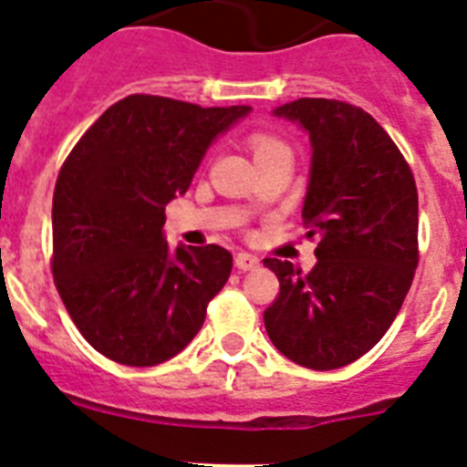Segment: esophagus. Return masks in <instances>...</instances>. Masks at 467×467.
<instances>
[{"label": "esophagus", "instance_id": "obj_1", "mask_svg": "<svg viewBox=\"0 0 467 467\" xmlns=\"http://www.w3.org/2000/svg\"><path fill=\"white\" fill-rule=\"evenodd\" d=\"M234 262H236V266L241 271H253L259 266V259L250 253H238L236 257H234Z\"/></svg>", "mask_w": 467, "mask_h": 467}]
</instances>
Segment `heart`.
<instances>
[{
	"mask_svg": "<svg viewBox=\"0 0 467 467\" xmlns=\"http://www.w3.org/2000/svg\"><path fill=\"white\" fill-rule=\"evenodd\" d=\"M250 150H253L254 161L266 159V156H274V154H290L287 144L269 133H254L253 138H250Z\"/></svg>",
	"mask_w": 467,
	"mask_h": 467,
	"instance_id": "obj_1",
	"label": "heart"
}]
</instances>
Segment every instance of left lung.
<instances>
[{"mask_svg": "<svg viewBox=\"0 0 467 467\" xmlns=\"http://www.w3.org/2000/svg\"><path fill=\"white\" fill-rule=\"evenodd\" d=\"M311 138V180L301 217L317 243L308 274L264 259L280 280L264 311L285 358L327 372L356 362L393 325L419 266L414 175L372 114L327 98L275 107Z\"/></svg>", "mask_w": 467, "mask_h": 467, "instance_id": "8db88e82", "label": "left lung"}]
</instances>
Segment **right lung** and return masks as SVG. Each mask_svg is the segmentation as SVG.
Segmentation results:
<instances>
[{"mask_svg":"<svg viewBox=\"0 0 467 467\" xmlns=\"http://www.w3.org/2000/svg\"><path fill=\"white\" fill-rule=\"evenodd\" d=\"M247 111L128 95L65 159L53 192V280L77 329L109 360H171L229 280V250L177 245L171 253L163 224L166 205L187 192L210 142Z\"/></svg>","mask_w":467,"mask_h":467,"instance_id":"add662e5","label":"right lung"}]
</instances>
